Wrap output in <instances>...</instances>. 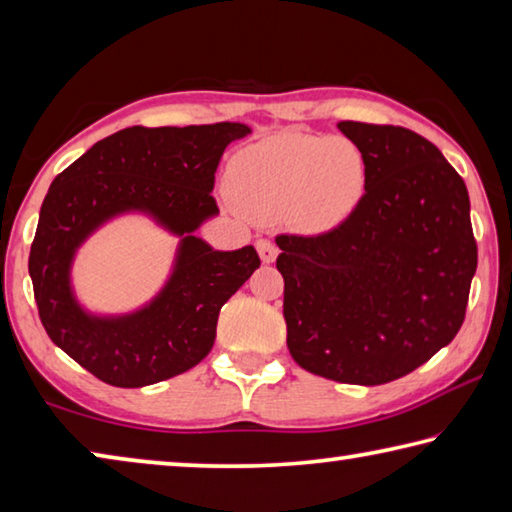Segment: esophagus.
I'll list each match as a JSON object with an SVG mask.
<instances>
[{"mask_svg":"<svg viewBox=\"0 0 512 512\" xmlns=\"http://www.w3.org/2000/svg\"><path fill=\"white\" fill-rule=\"evenodd\" d=\"M256 249H258V254H261V261L263 263H272L274 258H276V254H279V249H276V245L272 240H267V238H261L256 242Z\"/></svg>","mask_w":512,"mask_h":512,"instance_id":"34e87169","label":"esophagus"}]
</instances>
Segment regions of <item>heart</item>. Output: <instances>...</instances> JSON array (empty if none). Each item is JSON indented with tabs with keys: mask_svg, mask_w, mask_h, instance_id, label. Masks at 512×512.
<instances>
[{
	"mask_svg": "<svg viewBox=\"0 0 512 512\" xmlns=\"http://www.w3.org/2000/svg\"><path fill=\"white\" fill-rule=\"evenodd\" d=\"M231 184L249 211H292L303 227L326 229L362 200L366 161L344 137L285 132L242 150Z\"/></svg>",
	"mask_w": 512,
	"mask_h": 512,
	"instance_id": "obj_1",
	"label": "heart"
}]
</instances>
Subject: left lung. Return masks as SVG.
I'll list each match as a JSON object with an SVG mask.
<instances>
[{
	"label": "left lung",
	"mask_w": 512,
	"mask_h": 512,
	"mask_svg": "<svg viewBox=\"0 0 512 512\" xmlns=\"http://www.w3.org/2000/svg\"><path fill=\"white\" fill-rule=\"evenodd\" d=\"M362 150L366 193L319 236H276L288 348L301 369L384 384L459 333L477 272L470 197L432 141L400 125L337 123Z\"/></svg>",
	"instance_id": "obj_1"
}]
</instances>
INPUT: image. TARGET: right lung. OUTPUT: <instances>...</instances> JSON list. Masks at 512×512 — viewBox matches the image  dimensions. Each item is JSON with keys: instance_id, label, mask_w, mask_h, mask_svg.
<instances>
[{"instance_id": "right-lung-1", "label": "right lung", "mask_w": 512, "mask_h": 512, "mask_svg": "<svg viewBox=\"0 0 512 512\" xmlns=\"http://www.w3.org/2000/svg\"><path fill=\"white\" fill-rule=\"evenodd\" d=\"M242 123L143 128L94 143L53 179L29 254L38 315L51 342L98 380L134 389L193 369L215 342L220 308L261 267L256 249L215 251L193 231L218 213L211 195L224 148ZM146 210L184 235L176 272L160 297L119 320L89 318L68 288L75 247L98 223Z\"/></svg>"}]
</instances>
